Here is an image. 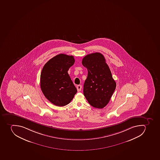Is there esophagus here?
I'll use <instances>...</instances> for the list:
<instances>
[{
	"instance_id": "1",
	"label": "esophagus",
	"mask_w": 160,
	"mask_h": 160,
	"mask_svg": "<svg viewBox=\"0 0 160 160\" xmlns=\"http://www.w3.org/2000/svg\"><path fill=\"white\" fill-rule=\"evenodd\" d=\"M77 90H78V91H81L82 88V85H78V86H77Z\"/></svg>"
}]
</instances>
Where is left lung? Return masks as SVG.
Here are the masks:
<instances>
[{
    "label": "left lung",
    "mask_w": 160,
    "mask_h": 160,
    "mask_svg": "<svg viewBox=\"0 0 160 160\" xmlns=\"http://www.w3.org/2000/svg\"><path fill=\"white\" fill-rule=\"evenodd\" d=\"M82 64L88 69L83 95L91 105L103 108L108 103L116 88L110 69L103 55L99 52L86 56Z\"/></svg>",
    "instance_id": "obj_1"
}]
</instances>
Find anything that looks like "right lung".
<instances>
[{"label": "right lung", "instance_id": "add662e5", "mask_svg": "<svg viewBox=\"0 0 160 160\" xmlns=\"http://www.w3.org/2000/svg\"><path fill=\"white\" fill-rule=\"evenodd\" d=\"M74 62L72 56L59 54L48 61L42 69L40 88L48 101L56 106L69 103L77 93V88L68 73Z\"/></svg>", "mask_w": 160, "mask_h": 160}]
</instances>
